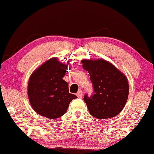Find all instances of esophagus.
<instances>
[{
	"label": "esophagus",
	"instance_id": "1",
	"mask_svg": "<svg viewBox=\"0 0 154 154\" xmlns=\"http://www.w3.org/2000/svg\"><path fill=\"white\" fill-rule=\"evenodd\" d=\"M76 95H77V97H79V98H82V97H83V91H81V90H80V91H78Z\"/></svg>",
	"mask_w": 154,
	"mask_h": 154
}]
</instances>
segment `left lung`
Wrapping results in <instances>:
<instances>
[{
  "mask_svg": "<svg viewBox=\"0 0 154 154\" xmlns=\"http://www.w3.org/2000/svg\"><path fill=\"white\" fill-rule=\"evenodd\" d=\"M83 68L90 75L94 94L84 96V102L92 116L106 120L117 116L127 102L129 94L128 79L105 60H82Z\"/></svg>",
  "mask_w": 154,
  "mask_h": 154,
  "instance_id": "8db88e82",
  "label": "left lung"
}]
</instances>
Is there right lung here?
I'll list each match as a JSON object with an SVG mask.
<instances>
[{
	"label": "right lung",
	"instance_id": "add662e5",
	"mask_svg": "<svg viewBox=\"0 0 154 154\" xmlns=\"http://www.w3.org/2000/svg\"><path fill=\"white\" fill-rule=\"evenodd\" d=\"M68 64H63L53 57L31 75L27 91L29 99L34 111L42 116L59 118L66 112L70 102L77 98L69 93L68 83L63 79Z\"/></svg>",
	"mask_w": 154,
	"mask_h": 154
}]
</instances>
